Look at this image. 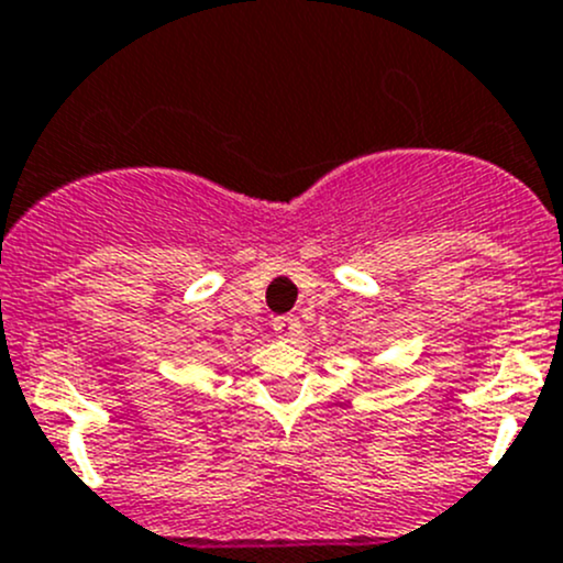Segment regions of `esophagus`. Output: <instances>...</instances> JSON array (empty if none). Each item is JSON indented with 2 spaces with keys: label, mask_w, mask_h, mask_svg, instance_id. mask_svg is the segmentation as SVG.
<instances>
[{
  "label": "esophagus",
  "mask_w": 563,
  "mask_h": 563,
  "mask_svg": "<svg viewBox=\"0 0 563 563\" xmlns=\"http://www.w3.org/2000/svg\"><path fill=\"white\" fill-rule=\"evenodd\" d=\"M302 332V323H299L297 316H280L275 318V334L283 340H294Z\"/></svg>",
  "instance_id": "34e87169"
}]
</instances>
